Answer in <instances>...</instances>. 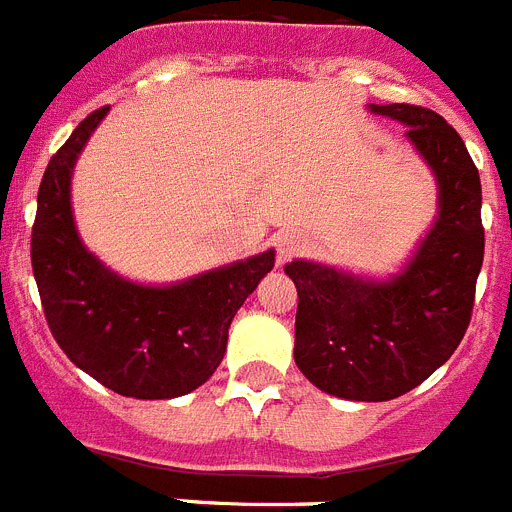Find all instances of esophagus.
<instances>
[{
  "mask_svg": "<svg viewBox=\"0 0 512 512\" xmlns=\"http://www.w3.org/2000/svg\"><path fill=\"white\" fill-rule=\"evenodd\" d=\"M300 248V238L295 233H282L277 238V253H279V261H287L295 256V251Z\"/></svg>",
  "mask_w": 512,
  "mask_h": 512,
  "instance_id": "34e87169",
  "label": "esophagus"
}]
</instances>
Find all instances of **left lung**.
I'll list each match as a JSON object with an SVG mask.
<instances>
[{
    "mask_svg": "<svg viewBox=\"0 0 512 512\" xmlns=\"http://www.w3.org/2000/svg\"><path fill=\"white\" fill-rule=\"evenodd\" d=\"M408 125L438 179V220L402 274L387 282L310 261L284 266L297 287L295 361L328 395L395 400L446 364L472 320L485 259L482 184L461 135L420 104H372Z\"/></svg>",
    "mask_w": 512,
    "mask_h": 512,
    "instance_id": "1",
    "label": "left lung"
}]
</instances>
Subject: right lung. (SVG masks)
Wrapping results in <instances>:
<instances>
[{"label":"right lung","instance_id":"right-lung-1","mask_svg":"<svg viewBox=\"0 0 512 512\" xmlns=\"http://www.w3.org/2000/svg\"><path fill=\"white\" fill-rule=\"evenodd\" d=\"M110 107L79 122L48 161L30 259L53 338L79 369L138 400L187 395L215 374L238 307L274 269V251L171 287L112 274L84 248L71 215V169Z\"/></svg>","mask_w":512,"mask_h":512}]
</instances>
